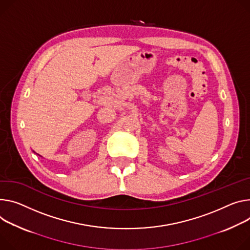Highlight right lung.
<instances>
[{"label":"right lung","instance_id":"add662e5","mask_svg":"<svg viewBox=\"0 0 250 250\" xmlns=\"http://www.w3.org/2000/svg\"><path fill=\"white\" fill-rule=\"evenodd\" d=\"M34 152H35V151H34Z\"/></svg>","mask_w":250,"mask_h":250}]
</instances>
